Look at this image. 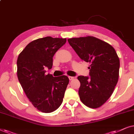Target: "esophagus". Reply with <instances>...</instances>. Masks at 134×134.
I'll use <instances>...</instances> for the list:
<instances>
[{
    "label": "esophagus",
    "mask_w": 134,
    "mask_h": 134,
    "mask_svg": "<svg viewBox=\"0 0 134 134\" xmlns=\"http://www.w3.org/2000/svg\"><path fill=\"white\" fill-rule=\"evenodd\" d=\"M69 80H72L74 79V76H69Z\"/></svg>",
    "instance_id": "34e87169"
}]
</instances>
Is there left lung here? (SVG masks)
<instances>
[{
	"label": "left lung",
	"mask_w": 134,
	"mask_h": 134,
	"mask_svg": "<svg viewBox=\"0 0 134 134\" xmlns=\"http://www.w3.org/2000/svg\"><path fill=\"white\" fill-rule=\"evenodd\" d=\"M82 60L90 63L91 77L78 76L80 99L86 106L97 108L111 96L118 81L119 59L111 44L92 36L69 38Z\"/></svg>",
	"instance_id": "obj_1"
}]
</instances>
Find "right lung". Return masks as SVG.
<instances>
[{"label": "right lung", "instance_id": "1", "mask_svg": "<svg viewBox=\"0 0 134 134\" xmlns=\"http://www.w3.org/2000/svg\"><path fill=\"white\" fill-rule=\"evenodd\" d=\"M66 38L46 37L33 40L17 59V76L26 95L34 107L51 113L59 107L69 79L67 76L46 75L45 67L52 68L53 57L65 43Z\"/></svg>", "mask_w": 134, "mask_h": 134}]
</instances>
